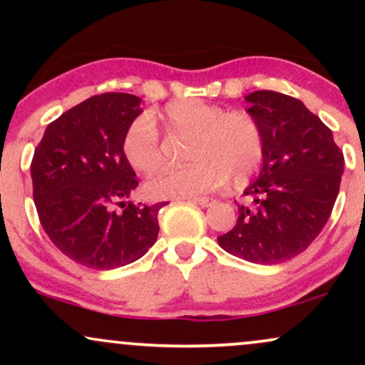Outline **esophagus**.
Segmentation results:
<instances>
[{
    "mask_svg": "<svg viewBox=\"0 0 365 365\" xmlns=\"http://www.w3.org/2000/svg\"><path fill=\"white\" fill-rule=\"evenodd\" d=\"M190 202L199 204V206L202 207H207L212 204V199H209V197H194V199H190Z\"/></svg>",
    "mask_w": 365,
    "mask_h": 365,
    "instance_id": "34e87169",
    "label": "esophagus"
}]
</instances>
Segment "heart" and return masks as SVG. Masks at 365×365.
I'll list each match as a JSON object with an SVG mask.
<instances>
[{
    "instance_id": "1",
    "label": "heart",
    "mask_w": 365,
    "mask_h": 365,
    "mask_svg": "<svg viewBox=\"0 0 365 365\" xmlns=\"http://www.w3.org/2000/svg\"><path fill=\"white\" fill-rule=\"evenodd\" d=\"M163 118L170 128L190 133L185 149L190 163L150 175L144 185L150 199H192L217 190L230 177L235 185H244L261 166L262 132L247 111H225L202 99H178L165 108ZM121 153L140 173L159 166V133L148 116L130 123L121 139Z\"/></svg>"
}]
</instances>
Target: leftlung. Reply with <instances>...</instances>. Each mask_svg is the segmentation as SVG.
<instances>
[{
  "label": "left lung",
  "instance_id": "left-lung-1",
  "mask_svg": "<svg viewBox=\"0 0 365 365\" xmlns=\"http://www.w3.org/2000/svg\"><path fill=\"white\" fill-rule=\"evenodd\" d=\"M264 140L262 168L238 206L237 225L217 244L255 264H279L304 252L328 223L345 159L333 133L305 104L274 91L245 96Z\"/></svg>",
  "mask_w": 365,
  "mask_h": 365
}]
</instances>
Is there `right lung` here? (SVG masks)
I'll return each mask as SVG.
<instances>
[{
  "label": "right lung",
  "mask_w": 365,
  "mask_h": 365,
  "mask_svg": "<svg viewBox=\"0 0 365 365\" xmlns=\"http://www.w3.org/2000/svg\"><path fill=\"white\" fill-rule=\"evenodd\" d=\"M140 103L125 92L92 96L48 125L32 158L44 232L66 257L91 269L140 259L156 242L158 212L168 204L127 200L139 182L121 153V139L140 115Z\"/></svg>",
  "instance_id": "1"
}]
</instances>
